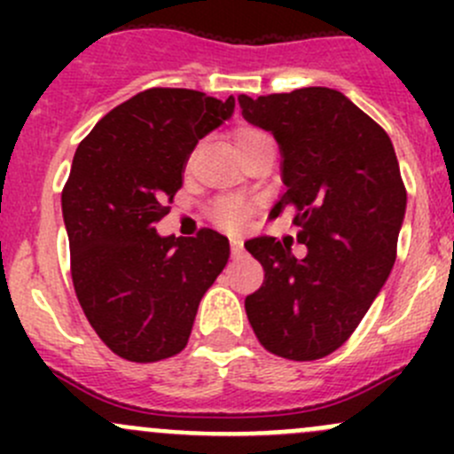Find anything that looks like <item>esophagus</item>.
Here are the masks:
<instances>
[{"label":"esophagus","instance_id":"obj_1","mask_svg":"<svg viewBox=\"0 0 454 454\" xmlns=\"http://www.w3.org/2000/svg\"><path fill=\"white\" fill-rule=\"evenodd\" d=\"M231 253L232 256H239L244 253V239L241 237H231Z\"/></svg>","mask_w":454,"mask_h":454}]
</instances>
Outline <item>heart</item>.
Wrapping results in <instances>:
<instances>
[{
  "label": "heart",
  "instance_id": "obj_1",
  "mask_svg": "<svg viewBox=\"0 0 454 454\" xmlns=\"http://www.w3.org/2000/svg\"><path fill=\"white\" fill-rule=\"evenodd\" d=\"M232 140H235L237 151H239V153L246 158V155H248L256 145H261V142H265L270 138L263 134V131L256 129V127L244 125V127H237V129L232 131ZM253 210H254L253 201H246L241 198H222V200L215 201L213 219L222 228L237 231V228L244 226V222L250 217V213H253Z\"/></svg>",
  "mask_w": 454,
  "mask_h": 454
}]
</instances>
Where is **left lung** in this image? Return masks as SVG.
I'll use <instances>...</instances> for the list:
<instances>
[{
	"mask_svg": "<svg viewBox=\"0 0 454 454\" xmlns=\"http://www.w3.org/2000/svg\"><path fill=\"white\" fill-rule=\"evenodd\" d=\"M239 105L281 149L286 193L270 217L292 206L296 239L308 246L296 259L274 237L246 241L265 272L246 314L274 356L325 358L354 333L395 263L406 213L395 149L373 118L329 87L241 94Z\"/></svg>",
	"mask_w": 454,
	"mask_h": 454,
	"instance_id": "obj_1",
	"label": "left lung"
}]
</instances>
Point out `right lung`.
Segmentation results:
<instances>
[{
  "mask_svg": "<svg viewBox=\"0 0 454 454\" xmlns=\"http://www.w3.org/2000/svg\"><path fill=\"white\" fill-rule=\"evenodd\" d=\"M232 112V96L151 87L100 118L76 149L61 195L72 281L94 332L121 358L180 354L228 263L219 232L160 237L155 222L180 191L191 151Z\"/></svg>",
  "mask_w": 454,
  "mask_h": 454,
  "instance_id": "add662e5",
  "label": "right lung"
}]
</instances>
